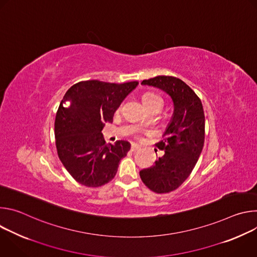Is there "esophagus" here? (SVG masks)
<instances>
[{"mask_svg": "<svg viewBox=\"0 0 257 257\" xmlns=\"http://www.w3.org/2000/svg\"><path fill=\"white\" fill-rule=\"evenodd\" d=\"M131 151H132V152H138V151H140V146L137 145L136 143H132V145H131Z\"/></svg>", "mask_w": 257, "mask_h": 257, "instance_id": "1", "label": "esophagus"}]
</instances>
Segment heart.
Returning <instances> with one entry per match:
<instances>
[{
  "mask_svg": "<svg viewBox=\"0 0 257 257\" xmlns=\"http://www.w3.org/2000/svg\"><path fill=\"white\" fill-rule=\"evenodd\" d=\"M141 99L146 108H150L152 106H160L161 107L163 104L162 97L159 94L152 92V91H148V92L143 93L141 96ZM141 125H145V123H142Z\"/></svg>",
  "mask_w": 257,
  "mask_h": 257,
  "instance_id": "heart-1",
  "label": "heart"
}]
</instances>
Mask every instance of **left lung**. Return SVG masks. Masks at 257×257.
Here are the masks:
<instances>
[{
    "label": "left lung",
    "instance_id": "8db88e82",
    "mask_svg": "<svg viewBox=\"0 0 257 257\" xmlns=\"http://www.w3.org/2000/svg\"><path fill=\"white\" fill-rule=\"evenodd\" d=\"M141 84L166 91L173 99L174 114L157 148L165 154L155 166L139 172L145 186L156 193L176 190L194 169L204 144L205 118L197 94L181 79L157 76Z\"/></svg>",
    "mask_w": 257,
    "mask_h": 257
}]
</instances>
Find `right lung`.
Masks as SVG:
<instances>
[{
    "mask_svg": "<svg viewBox=\"0 0 257 257\" xmlns=\"http://www.w3.org/2000/svg\"><path fill=\"white\" fill-rule=\"evenodd\" d=\"M137 84L86 80L65 93L55 120L56 148L65 169L80 184L99 187L116 176L131 144L125 140L106 144L101 130Z\"/></svg>",
    "mask_w": 257,
    "mask_h": 257,
    "instance_id": "right-lung-1",
    "label": "right lung"
}]
</instances>
